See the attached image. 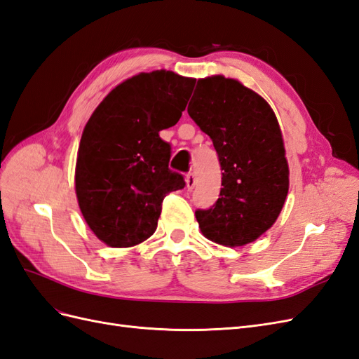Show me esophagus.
Returning <instances> with one entry per match:
<instances>
[{"label": "esophagus", "instance_id": "34e87169", "mask_svg": "<svg viewBox=\"0 0 359 359\" xmlns=\"http://www.w3.org/2000/svg\"><path fill=\"white\" fill-rule=\"evenodd\" d=\"M186 186L189 190H191L194 186H196V175L193 172H189L186 175Z\"/></svg>", "mask_w": 359, "mask_h": 359}]
</instances>
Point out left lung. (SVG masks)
<instances>
[{
    "mask_svg": "<svg viewBox=\"0 0 359 359\" xmlns=\"http://www.w3.org/2000/svg\"><path fill=\"white\" fill-rule=\"evenodd\" d=\"M187 112L212 140L222 166V190L196 219L205 238L241 247L265 233L283 208L289 166L271 106L236 79L198 81Z\"/></svg>",
    "mask_w": 359,
    "mask_h": 359,
    "instance_id": "8db88e82",
    "label": "left lung"
}]
</instances>
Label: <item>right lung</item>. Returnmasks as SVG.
Returning <instances> with one entry per match:
<instances>
[{
    "label": "right lung",
    "mask_w": 359,
    "mask_h": 359,
    "mask_svg": "<svg viewBox=\"0 0 359 359\" xmlns=\"http://www.w3.org/2000/svg\"><path fill=\"white\" fill-rule=\"evenodd\" d=\"M194 82L168 70L139 73L115 86L86 123L76 196L86 224L106 245L148 240L163 199L186 186L169 169L170 145L158 133L180 121Z\"/></svg>",
    "instance_id": "add662e5"
}]
</instances>
